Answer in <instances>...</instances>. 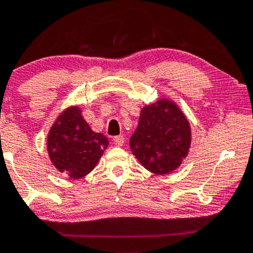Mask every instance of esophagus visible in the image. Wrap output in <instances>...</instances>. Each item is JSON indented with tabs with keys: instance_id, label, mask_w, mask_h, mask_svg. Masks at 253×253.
I'll use <instances>...</instances> for the list:
<instances>
[{
	"instance_id": "esophagus-1",
	"label": "esophagus",
	"mask_w": 253,
	"mask_h": 253,
	"mask_svg": "<svg viewBox=\"0 0 253 253\" xmlns=\"http://www.w3.org/2000/svg\"><path fill=\"white\" fill-rule=\"evenodd\" d=\"M124 140H125V139H124V136H123V135H117V136H114V137H113V142H114V145L118 146V147L123 146Z\"/></svg>"
}]
</instances>
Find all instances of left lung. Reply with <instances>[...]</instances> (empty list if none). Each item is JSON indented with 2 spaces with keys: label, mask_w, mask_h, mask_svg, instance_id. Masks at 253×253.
<instances>
[{
  "label": "left lung",
  "mask_w": 253,
  "mask_h": 253,
  "mask_svg": "<svg viewBox=\"0 0 253 253\" xmlns=\"http://www.w3.org/2000/svg\"><path fill=\"white\" fill-rule=\"evenodd\" d=\"M190 143L189 121L169 99H160L142 108L139 125L129 140L130 150L140 164L158 175L180 167Z\"/></svg>",
  "instance_id": "left-lung-1"
}]
</instances>
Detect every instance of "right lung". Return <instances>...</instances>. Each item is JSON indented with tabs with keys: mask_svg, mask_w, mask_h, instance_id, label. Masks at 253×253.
I'll return each instance as SVG.
<instances>
[{
	"mask_svg": "<svg viewBox=\"0 0 253 253\" xmlns=\"http://www.w3.org/2000/svg\"><path fill=\"white\" fill-rule=\"evenodd\" d=\"M107 146V137L91 129L78 106L60 113L47 135L51 162L71 178H81L93 170Z\"/></svg>",
	"mask_w": 253,
	"mask_h": 253,
	"instance_id": "obj_1",
	"label": "right lung"
}]
</instances>
